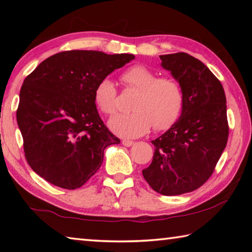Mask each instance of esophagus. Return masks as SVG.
<instances>
[{
  "label": "esophagus",
  "mask_w": 252,
  "mask_h": 252,
  "mask_svg": "<svg viewBox=\"0 0 252 252\" xmlns=\"http://www.w3.org/2000/svg\"><path fill=\"white\" fill-rule=\"evenodd\" d=\"M122 144L125 147H132L134 144V141H131V140H122Z\"/></svg>",
  "instance_id": "esophagus-1"
}]
</instances>
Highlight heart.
I'll use <instances>...</instances> for the list:
<instances>
[{"mask_svg": "<svg viewBox=\"0 0 252 252\" xmlns=\"http://www.w3.org/2000/svg\"><path fill=\"white\" fill-rule=\"evenodd\" d=\"M127 89L139 91L132 104L133 112L118 114L109 121L114 133L123 138H138L148 133L151 127L167 130L178 121L182 112L183 91L178 81L159 78L156 72L144 65H133L121 75ZM94 102L102 113L112 116L118 110V90L110 78L97 82Z\"/></svg>", "mask_w": 252, "mask_h": 252, "instance_id": "b5f03b06", "label": "heart"}]
</instances>
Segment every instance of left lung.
<instances>
[{"label":"left lung","instance_id":"1","mask_svg":"<svg viewBox=\"0 0 252 252\" xmlns=\"http://www.w3.org/2000/svg\"><path fill=\"white\" fill-rule=\"evenodd\" d=\"M161 66L181 85L185 102L178 121L156 140L153 160L142 170L163 195L191 192L211 177L227 146V100L220 81L188 53L160 55Z\"/></svg>","mask_w":252,"mask_h":252}]
</instances>
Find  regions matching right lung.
<instances>
[{
    "label": "right lung",
    "mask_w": 252,
    "mask_h": 252,
    "mask_svg": "<svg viewBox=\"0 0 252 252\" xmlns=\"http://www.w3.org/2000/svg\"><path fill=\"white\" fill-rule=\"evenodd\" d=\"M133 59V54L64 51L44 60L25 78L16 120L34 172L73 190L99 170L105 148L120 139L101 120L94 89Z\"/></svg>",
    "instance_id": "1"
}]
</instances>
